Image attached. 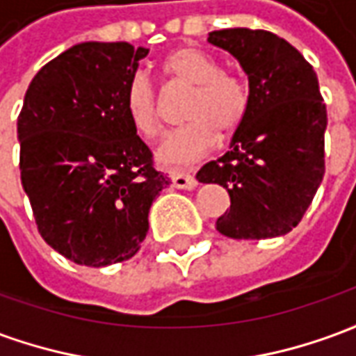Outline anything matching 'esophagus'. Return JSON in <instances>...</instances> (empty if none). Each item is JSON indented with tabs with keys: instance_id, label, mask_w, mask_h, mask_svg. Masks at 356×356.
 Here are the masks:
<instances>
[{
	"instance_id": "1",
	"label": "esophagus",
	"mask_w": 356,
	"mask_h": 356,
	"mask_svg": "<svg viewBox=\"0 0 356 356\" xmlns=\"http://www.w3.org/2000/svg\"><path fill=\"white\" fill-rule=\"evenodd\" d=\"M171 183L175 188H194L198 181L185 171H171Z\"/></svg>"
}]
</instances>
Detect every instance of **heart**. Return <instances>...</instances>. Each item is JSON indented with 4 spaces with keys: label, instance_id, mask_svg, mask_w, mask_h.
Masks as SVG:
<instances>
[{
    "label": "heart",
    "instance_id": "1",
    "mask_svg": "<svg viewBox=\"0 0 356 356\" xmlns=\"http://www.w3.org/2000/svg\"><path fill=\"white\" fill-rule=\"evenodd\" d=\"M162 72L173 81L193 86L185 125L171 131L156 152L165 165H185L208 152L219 133L227 137L240 127L248 112V89L236 76L223 72L216 58L196 49L179 47L165 55ZM125 112L135 131L147 139L160 133L158 97L145 74H135L124 97Z\"/></svg>",
    "mask_w": 356,
    "mask_h": 356
}]
</instances>
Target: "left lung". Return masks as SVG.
I'll list each match as a JSON object with an SVG mask.
<instances>
[{
  "label": "left lung",
  "mask_w": 356,
  "mask_h": 356,
  "mask_svg": "<svg viewBox=\"0 0 356 356\" xmlns=\"http://www.w3.org/2000/svg\"><path fill=\"white\" fill-rule=\"evenodd\" d=\"M209 43L229 51L250 83L248 112L231 150L196 173L231 196L217 231L238 240L282 236L298 227L324 177L326 104L313 66L267 30L227 28Z\"/></svg>",
  "instance_id": "1"
}]
</instances>
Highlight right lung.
I'll use <instances>...</instances> for the list:
<instances>
[{
	"label": "right lung",
	"instance_id": "right-lung-1",
	"mask_svg": "<svg viewBox=\"0 0 356 356\" xmlns=\"http://www.w3.org/2000/svg\"><path fill=\"white\" fill-rule=\"evenodd\" d=\"M145 47L78 43L35 74L17 122L20 181L42 238L86 267L127 261L170 179L125 112Z\"/></svg>",
	"mask_w": 356,
	"mask_h": 356
}]
</instances>
